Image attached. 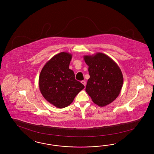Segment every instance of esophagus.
Here are the masks:
<instances>
[{
  "mask_svg": "<svg viewBox=\"0 0 154 154\" xmlns=\"http://www.w3.org/2000/svg\"><path fill=\"white\" fill-rule=\"evenodd\" d=\"M81 83L83 84L85 86H86V81H82Z\"/></svg>",
  "mask_w": 154,
  "mask_h": 154,
  "instance_id": "1",
  "label": "esophagus"
}]
</instances>
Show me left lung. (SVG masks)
<instances>
[{
    "label": "left lung",
    "instance_id": "left-lung-1",
    "mask_svg": "<svg viewBox=\"0 0 154 154\" xmlns=\"http://www.w3.org/2000/svg\"><path fill=\"white\" fill-rule=\"evenodd\" d=\"M84 59L89 66L90 75L86 93L99 107L108 105L121 91L124 79L120 68L110 57L101 52L85 55Z\"/></svg>",
    "mask_w": 154,
    "mask_h": 154
}]
</instances>
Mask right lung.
Masks as SVG:
<instances>
[{
	"label": "right lung",
	"instance_id": "right-lung-1",
	"mask_svg": "<svg viewBox=\"0 0 154 154\" xmlns=\"http://www.w3.org/2000/svg\"><path fill=\"white\" fill-rule=\"evenodd\" d=\"M72 57L70 53H59L47 62L40 73V91L47 102L57 108L70 105L85 88L75 79L73 71L69 68Z\"/></svg>",
	"mask_w": 154,
	"mask_h": 154
}]
</instances>
